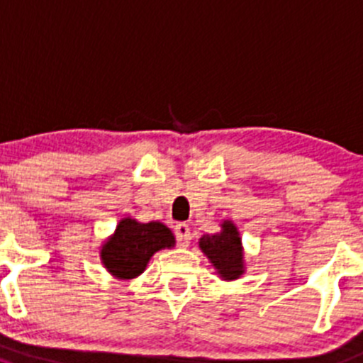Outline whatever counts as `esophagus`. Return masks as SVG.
Instances as JSON below:
<instances>
[{
  "label": "esophagus",
  "mask_w": 363,
  "mask_h": 363,
  "mask_svg": "<svg viewBox=\"0 0 363 363\" xmlns=\"http://www.w3.org/2000/svg\"><path fill=\"white\" fill-rule=\"evenodd\" d=\"M175 238H177V242L181 246H188L189 241H191V232H189L188 225L186 223L175 225Z\"/></svg>",
  "instance_id": "34e87169"
}]
</instances>
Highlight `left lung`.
Segmentation results:
<instances>
[{"label":"left lung","instance_id":"1","mask_svg":"<svg viewBox=\"0 0 363 363\" xmlns=\"http://www.w3.org/2000/svg\"><path fill=\"white\" fill-rule=\"evenodd\" d=\"M221 228L214 235H202L200 248L225 280H235L242 275L241 238L232 221H223Z\"/></svg>","mask_w":363,"mask_h":363}]
</instances>
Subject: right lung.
Listing matches in <instances>:
<instances>
[{"mask_svg":"<svg viewBox=\"0 0 363 363\" xmlns=\"http://www.w3.org/2000/svg\"><path fill=\"white\" fill-rule=\"evenodd\" d=\"M175 238L170 228L160 221L138 223L124 218L117 225L115 234L103 246L104 266L118 279H135L145 269L150 257L163 248H172Z\"/></svg>","mask_w":363,"mask_h":363,"instance_id":"1","label":"right lung"}]
</instances>
